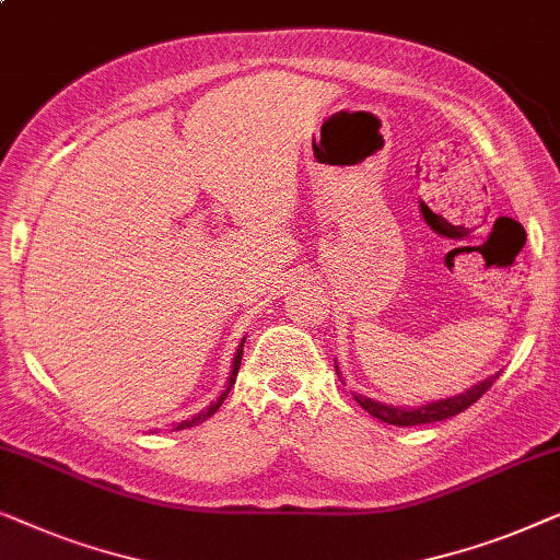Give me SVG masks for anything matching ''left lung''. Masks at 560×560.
<instances>
[{"label": "left lung", "mask_w": 560, "mask_h": 560, "mask_svg": "<svg viewBox=\"0 0 560 560\" xmlns=\"http://www.w3.org/2000/svg\"><path fill=\"white\" fill-rule=\"evenodd\" d=\"M498 375H490L487 381L477 383L475 388L464 390L462 396H454V398H446V400H436V404H429V406H421V408H393V406H385V404H375V400H370L365 396H355L358 404L365 408L370 416H375L377 421L383 423H393V427H419V423H434V421H444V419H452V416L467 411L471 404H477L479 398L485 396L487 390L492 388V383L498 381Z\"/></svg>", "instance_id": "obj_1"}]
</instances>
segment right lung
Instances as JSON below:
<instances>
[{
  "label": "right lung",
  "instance_id": "1",
  "mask_svg": "<svg viewBox=\"0 0 560 560\" xmlns=\"http://www.w3.org/2000/svg\"><path fill=\"white\" fill-rule=\"evenodd\" d=\"M243 342H246V340H241V348H238V352H235V358H233V373H231V385L235 383V375H238V368H241V358H243ZM228 390H231V388H228ZM228 390H225V393H223V396H220V398L215 400V404H212L210 408H205V411H200L198 416H195V419H192V421H185V423H179V427H177V429L192 427V423H202L205 419H210V416H212V413H215L220 406H223V400H225V396H228Z\"/></svg>",
  "mask_w": 560,
  "mask_h": 560
}]
</instances>
